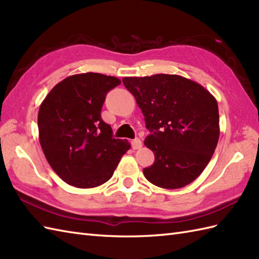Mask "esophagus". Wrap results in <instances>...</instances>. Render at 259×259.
<instances>
[{
  "instance_id": "34e87169",
  "label": "esophagus",
  "mask_w": 259,
  "mask_h": 259,
  "mask_svg": "<svg viewBox=\"0 0 259 259\" xmlns=\"http://www.w3.org/2000/svg\"><path fill=\"white\" fill-rule=\"evenodd\" d=\"M131 146H132V148H134L135 150L140 149L142 147V141L139 139V138H136L135 140L131 141Z\"/></svg>"
}]
</instances>
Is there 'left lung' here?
I'll return each mask as SVG.
<instances>
[{
  "label": "left lung",
  "mask_w": 259,
  "mask_h": 259,
  "mask_svg": "<svg viewBox=\"0 0 259 259\" xmlns=\"http://www.w3.org/2000/svg\"><path fill=\"white\" fill-rule=\"evenodd\" d=\"M124 87L142 110L150 135L144 146L154 163L143 169L149 182L180 189L208 164L220 138L218 101L200 83L179 75L124 77Z\"/></svg>",
  "instance_id": "obj_1"
}]
</instances>
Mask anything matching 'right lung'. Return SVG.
<instances>
[{"label":"right lung","mask_w":259,"mask_h":259,"mask_svg":"<svg viewBox=\"0 0 259 259\" xmlns=\"http://www.w3.org/2000/svg\"><path fill=\"white\" fill-rule=\"evenodd\" d=\"M121 81L98 73L77 74L54 87L38 110V138L52 169L69 185L79 189L106 183L128 140L115 139L100 112L107 93Z\"/></svg>","instance_id":"right-lung-1"}]
</instances>
